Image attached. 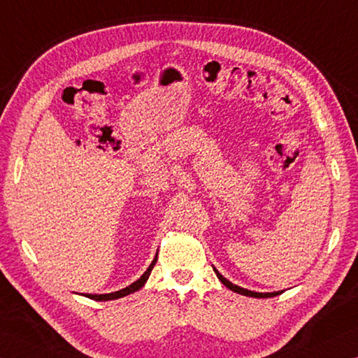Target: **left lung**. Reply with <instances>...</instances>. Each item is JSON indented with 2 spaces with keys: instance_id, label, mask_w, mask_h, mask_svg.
<instances>
[{
  "instance_id": "left-lung-1",
  "label": "left lung",
  "mask_w": 358,
  "mask_h": 358,
  "mask_svg": "<svg viewBox=\"0 0 358 358\" xmlns=\"http://www.w3.org/2000/svg\"><path fill=\"white\" fill-rule=\"evenodd\" d=\"M213 270H215L216 276L220 278V281L224 284V286H226V287L230 289V290H234V292H237V294L246 295V296H254V299H268V296H276V295L281 294V292H266V294H262V292H252V290H248V289H243V287L237 286V284H232L229 280H226V278H224L216 268H213Z\"/></svg>"
}]
</instances>
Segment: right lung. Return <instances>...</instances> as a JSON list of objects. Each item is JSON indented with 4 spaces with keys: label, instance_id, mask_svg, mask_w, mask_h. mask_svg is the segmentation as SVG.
Segmentation results:
<instances>
[{
    "label": "right lung",
    "instance_id": "obj_1",
    "mask_svg": "<svg viewBox=\"0 0 358 358\" xmlns=\"http://www.w3.org/2000/svg\"><path fill=\"white\" fill-rule=\"evenodd\" d=\"M156 260H157V254H156V257L153 259V262H151V265L147 268V271H145V273L141 278H138L136 282H132L131 286L121 289V290H117V292H112V294H102V295L87 294L85 296H88V299H92V300H98V301H107V300H117V299H121V296H126V295H129L132 292H137V290L141 289V287H143V284L147 282L148 276L151 273V270H153V266L156 264Z\"/></svg>",
    "mask_w": 358,
    "mask_h": 358
}]
</instances>
